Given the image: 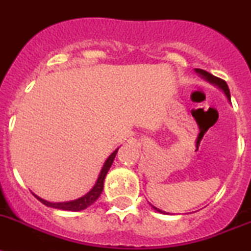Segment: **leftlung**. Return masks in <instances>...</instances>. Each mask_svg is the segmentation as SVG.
<instances>
[{
    "mask_svg": "<svg viewBox=\"0 0 251 251\" xmlns=\"http://www.w3.org/2000/svg\"><path fill=\"white\" fill-rule=\"evenodd\" d=\"M196 73L200 74V75H201L204 79H206L208 82H210V83H213V84H215L217 87H219V88H221V90L225 92V95L227 96V99L231 101V96H229V88H228V86H227V83H226L225 80L221 79V78H218V76L213 75V74L208 73V72H205V70H202V69H196ZM151 206H152V205H151ZM152 208H154L156 212L165 213V212H161L160 209L155 208V206H152Z\"/></svg>",
    "mask_w": 251,
    "mask_h": 251,
    "instance_id": "8db88e82",
    "label": "left lung"
}]
</instances>
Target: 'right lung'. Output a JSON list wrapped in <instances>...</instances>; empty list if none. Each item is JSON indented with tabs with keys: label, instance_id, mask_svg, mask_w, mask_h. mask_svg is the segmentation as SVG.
<instances>
[{
	"label": "right lung",
	"instance_id": "add662e5",
	"mask_svg": "<svg viewBox=\"0 0 251 251\" xmlns=\"http://www.w3.org/2000/svg\"><path fill=\"white\" fill-rule=\"evenodd\" d=\"M118 152V149L114 151L113 154L106 159V161L103 163L102 169H101L100 175H99V178H97L96 183L91 188L90 191L87 192L86 195L82 196V198L76 199V200H72V201H64V202H50L47 200H43L39 196L34 195L37 199H38L39 201L45 204L46 206H50V208H55V209H60V210H69V212H79V210H83V209L88 208L90 205H92L93 202L96 201L99 196L101 195V192L103 190V181H105V177H106L107 172L110 169L111 164H113L114 158H115V155Z\"/></svg>",
	"mask_w": 251,
	"mask_h": 251
}]
</instances>
